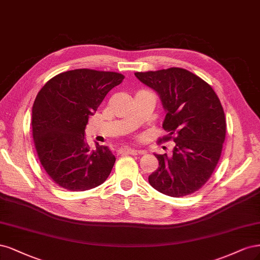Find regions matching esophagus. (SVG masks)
Returning a JSON list of instances; mask_svg holds the SVG:
<instances>
[{"label": "esophagus", "mask_w": 260, "mask_h": 260, "mask_svg": "<svg viewBox=\"0 0 260 260\" xmlns=\"http://www.w3.org/2000/svg\"><path fill=\"white\" fill-rule=\"evenodd\" d=\"M118 152L120 154H138V153H140V151H137V150H134L131 148H121L120 150H118Z\"/></svg>", "instance_id": "1"}]
</instances>
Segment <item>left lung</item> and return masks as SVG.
<instances>
[{"label":"left lung","mask_w":260,"mask_h":260,"mask_svg":"<svg viewBox=\"0 0 260 260\" xmlns=\"http://www.w3.org/2000/svg\"><path fill=\"white\" fill-rule=\"evenodd\" d=\"M152 88L165 110L163 140L173 138V154L154 153L158 167L149 183L163 194L179 198L199 190L219 161L225 119L218 96L198 75L181 68L136 72Z\"/></svg>","instance_id":"8db88e82"}]
</instances>
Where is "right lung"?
Masks as SVG:
<instances>
[{
	"instance_id": "1",
	"label": "right lung",
	"mask_w": 260,
	"mask_h": 260,
	"mask_svg": "<svg viewBox=\"0 0 260 260\" xmlns=\"http://www.w3.org/2000/svg\"><path fill=\"white\" fill-rule=\"evenodd\" d=\"M116 72L77 69L49 80L32 107V133L42 166L70 191L98 187L108 178L115 156L107 146L91 149L84 132L106 95L121 84Z\"/></svg>"
}]
</instances>
